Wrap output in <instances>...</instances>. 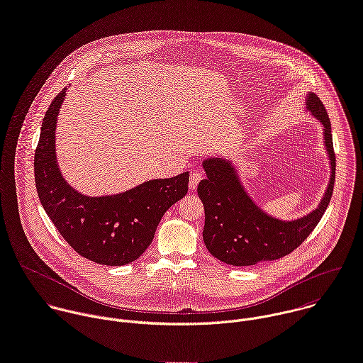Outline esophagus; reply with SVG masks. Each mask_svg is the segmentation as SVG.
<instances>
[{"mask_svg":"<svg viewBox=\"0 0 363 363\" xmlns=\"http://www.w3.org/2000/svg\"><path fill=\"white\" fill-rule=\"evenodd\" d=\"M202 179V174L199 171H195V172H191V177H189V188L191 189H196L198 184L201 182Z\"/></svg>","mask_w":363,"mask_h":363,"instance_id":"1","label":"esophagus"}]
</instances>
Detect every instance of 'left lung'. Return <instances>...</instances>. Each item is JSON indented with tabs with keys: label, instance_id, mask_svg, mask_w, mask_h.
I'll return each mask as SVG.
<instances>
[{
	"label": "left lung",
	"instance_id": "1",
	"mask_svg": "<svg viewBox=\"0 0 363 363\" xmlns=\"http://www.w3.org/2000/svg\"><path fill=\"white\" fill-rule=\"evenodd\" d=\"M305 112L322 125L323 145L329 160L330 177L318 206L295 219H279L262 209L247 191L230 158L208 157L202 161L206 179L198 185L203 202V242L216 259L232 267H250L275 261L296 250L315 229L325 213L335 182V154L330 121L320 99L308 92Z\"/></svg>",
	"mask_w": 363,
	"mask_h": 363
}]
</instances>
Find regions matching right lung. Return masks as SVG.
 Returning <instances> with one entry per match:
<instances>
[{"label":"right lung","mask_w":363,"mask_h":363,"mask_svg":"<svg viewBox=\"0 0 363 363\" xmlns=\"http://www.w3.org/2000/svg\"><path fill=\"white\" fill-rule=\"evenodd\" d=\"M62 89L45 112L34 157L37 192L62 238L81 257L101 265L137 261L151 245L164 213L188 192L189 172L145 181L128 191L89 196L74 189L57 161V119Z\"/></svg>","instance_id":"add662e5"}]
</instances>
